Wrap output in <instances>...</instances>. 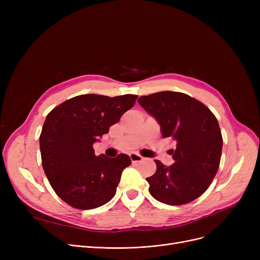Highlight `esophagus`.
Masks as SVG:
<instances>
[{
    "mask_svg": "<svg viewBox=\"0 0 260 260\" xmlns=\"http://www.w3.org/2000/svg\"><path fill=\"white\" fill-rule=\"evenodd\" d=\"M129 158H131V160H132L133 163H137V162H140V161L143 160V157L140 156V155L137 154V153H132V154H129Z\"/></svg>",
    "mask_w": 260,
    "mask_h": 260,
    "instance_id": "34e87169",
    "label": "esophagus"
}]
</instances>
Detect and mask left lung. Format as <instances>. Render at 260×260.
Here are the masks:
<instances>
[{
	"label": "left lung",
	"instance_id": "left-lung-1",
	"mask_svg": "<svg viewBox=\"0 0 260 260\" xmlns=\"http://www.w3.org/2000/svg\"><path fill=\"white\" fill-rule=\"evenodd\" d=\"M160 124L163 138L176 141L175 162L166 167L155 160L156 173L146 178L158 201L180 206L201 196L219 168L222 136L214 114L200 101L177 91H160L138 99Z\"/></svg>",
	"mask_w": 260,
	"mask_h": 260
}]
</instances>
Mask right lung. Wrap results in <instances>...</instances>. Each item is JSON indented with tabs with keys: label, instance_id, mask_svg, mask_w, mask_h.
I'll list each match as a JSON object with an SVG mask.
<instances>
[{
	"label": "right lung",
	"instance_id": "1",
	"mask_svg": "<svg viewBox=\"0 0 260 260\" xmlns=\"http://www.w3.org/2000/svg\"><path fill=\"white\" fill-rule=\"evenodd\" d=\"M136 94L107 97L80 94L47 115L40 135L42 166L56 194L79 210L99 208L111 200L131 158L95 156L92 144L132 108Z\"/></svg>",
	"mask_w": 260,
	"mask_h": 260
}]
</instances>
